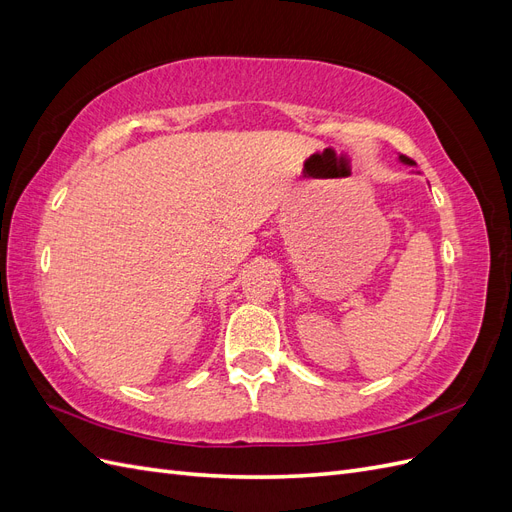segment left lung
<instances>
[{
  "label": "left lung",
  "instance_id": "1",
  "mask_svg": "<svg viewBox=\"0 0 512 512\" xmlns=\"http://www.w3.org/2000/svg\"><path fill=\"white\" fill-rule=\"evenodd\" d=\"M399 160H401V162H404V164H408V166H414V162H412L410 158H406V156H399Z\"/></svg>",
  "mask_w": 512,
  "mask_h": 512
}]
</instances>
